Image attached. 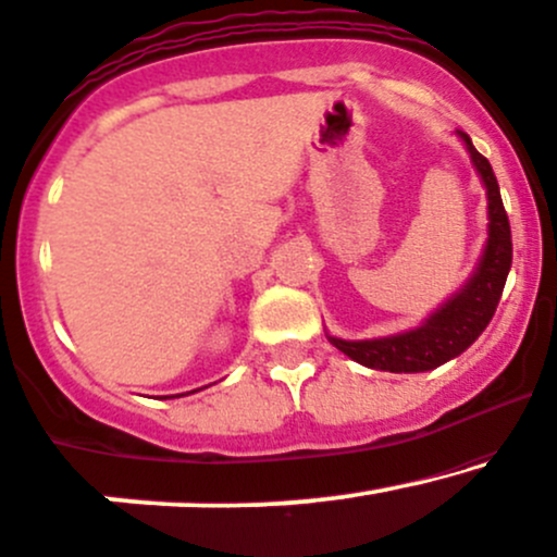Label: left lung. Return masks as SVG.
<instances>
[{
    "instance_id": "8db88e82",
    "label": "left lung",
    "mask_w": 557,
    "mask_h": 557,
    "mask_svg": "<svg viewBox=\"0 0 557 557\" xmlns=\"http://www.w3.org/2000/svg\"><path fill=\"white\" fill-rule=\"evenodd\" d=\"M455 136L463 141L466 152L471 154L476 176L486 191V221L490 223H486L484 249H481V258L466 284L429 318H423L416 329L376 336V339H342V336L326 334L339 352H345L360 366L373 368V371L423 373L445 366L447 360L458 358L479 339L481 331L490 326L499 297H503L505 278H508L510 262H513V242H510V223L505 215L503 197H499L497 178L492 173L490 160L473 147L468 134L455 131Z\"/></svg>"
}]
</instances>
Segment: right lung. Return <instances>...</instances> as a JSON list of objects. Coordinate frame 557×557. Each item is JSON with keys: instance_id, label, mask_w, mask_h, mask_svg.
I'll list each match as a JSON object with an SVG mask.
<instances>
[{"instance_id": "add662e5", "label": "right lung", "mask_w": 557, "mask_h": 557, "mask_svg": "<svg viewBox=\"0 0 557 557\" xmlns=\"http://www.w3.org/2000/svg\"><path fill=\"white\" fill-rule=\"evenodd\" d=\"M176 397H178V395H176Z\"/></svg>"}]
</instances>
